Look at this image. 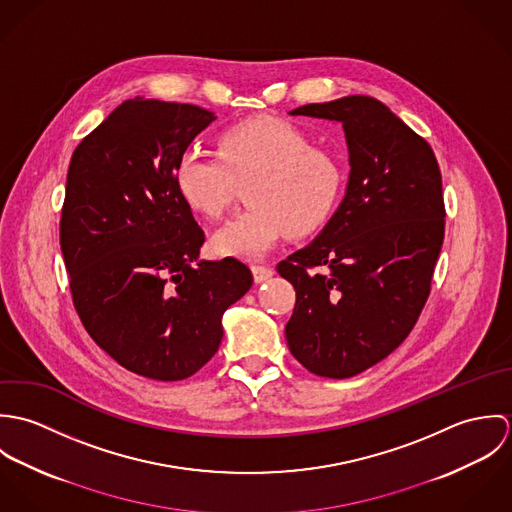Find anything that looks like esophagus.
<instances>
[{
    "label": "esophagus",
    "instance_id": "34e87169",
    "mask_svg": "<svg viewBox=\"0 0 512 512\" xmlns=\"http://www.w3.org/2000/svg\"><path fill=\"white\" fill-rule=\"evenodd\" d=\"M252 276H254L256 284H262V282L270 280L274 276V272H272V268H266V266H252Z\"/></svg>",
    "mask_w": 512,
    "mask_h": 512
}]
</instances>
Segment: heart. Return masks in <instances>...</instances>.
I'll return each instance as SVG.
<instances>
[{"instance_id": "heart-1", "label": "heart", "mask_w": 512, "mask_h": 512, "mask_svg": "<svg viewBox=\"0 0 512 512\" xmlns=\"http://www.w3.org/2000/svg\"><path fill=\"white\" fill-rule=\"evenodd\" d=\"M246 183L244 211L213 234V250L242 260L264 258L286 234L305 236L331 217L341 189L337 159L280 118H254L224 130L217 155L185 151L173 169L181 201L205 219H219Z\"/></svg>"}]
</instances>
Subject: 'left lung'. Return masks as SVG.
I'll list each match as a JSON object with an SVG mask.
<instances>
[{"mask_svg": "<svg viewBox=\"0 0 512 512\" xmlns=\"http://www.w3.org/2000/svg\"><path fill=\"white\" fill-rule=\"evenodd\" d=\"M343 124L349 181L335 215L278 264L295 288L286 325L309 372L351 378L386 359L430 295L443 244V193L430 144L370 96L290 112Z\"/></svg>", "mask_w": 512, "mask_h": 512, "instance_id": "obj_1", "label": "left lung"}]
</instances>
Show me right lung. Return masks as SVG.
I'll return each mask as SVG.
<instances>
[{"label":"right lung","mask_w":512,"mask_h":512,"mask_svg":"<svg viewBox=\"0 0 512 512\" xmlns=\"http://www.w3.org/2000/svg\"><path fill=\"white\" fill-rule=\"evenodd\" d=\"M217 116L193 104L122 102L74 149L61 250L78 317L118 365L183 380L222 341V313L252 288L236 258H199L205 232L173 185L185 149Z\"/></svg>","instance_id":"right-lung-1"}]
</instances>
